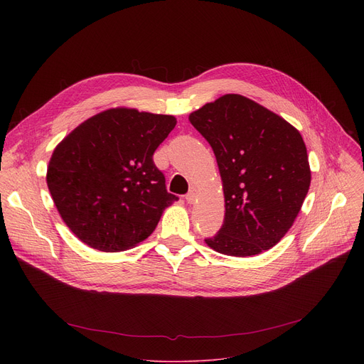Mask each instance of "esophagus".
Wrapping results in <instances>:
<instances>
[{
  "instance_id": "obj_1",
  "label": "esophagus",
  "mask_w": 364,
  "mask_h": 364,
  "mask_svg": "<svg viewBox=\"0 0 364 364\" xmlns=\"http://www.w3.org/2000/svg\"><path fill=\"white\" fill-rule=\"evenodd\" d=\"M186 199H187L188 203H195L196 199H198V190L193 187V188L188 192V195L186 196Z\"/></svg>"
}]
</instances>
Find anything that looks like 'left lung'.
Here are the masks:
<instances>
[{
    "instance_id": "obj_1",
    "label": "left lung",
    "mask_w": 364,
    "mask_h": 364,
    "mask_svg": "<svg viewBox=\"0 0 364 364\" xmlns=\"http://www.w3.org/2000/svg\"><path fill=\"white\" fill-rule=\"evenodd\" d=\"M211 144L223 183L224 223L205 243L223 255L254 257L289 232L311 183L299 131L240 94H224L188 114Z\"/></svg>"
}]
</instances>
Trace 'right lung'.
<instances>
[{"instance_id":"right-lung-1","label":"right lung","mask_w":364,"mask_h":364,"mask_svg":"<svg viewBox=\"0 0 364 364\" xmlns=\"http://www.w3.org/2000/svg\"><path fill=\"white\" fill-rule=\"evenodd\" d=\"M177 124L172 114L112 107L55 146L47 186L69 230L102 252L137 246L178 200L166 192L153 153Z\"/></svg>"}]
</instances>
